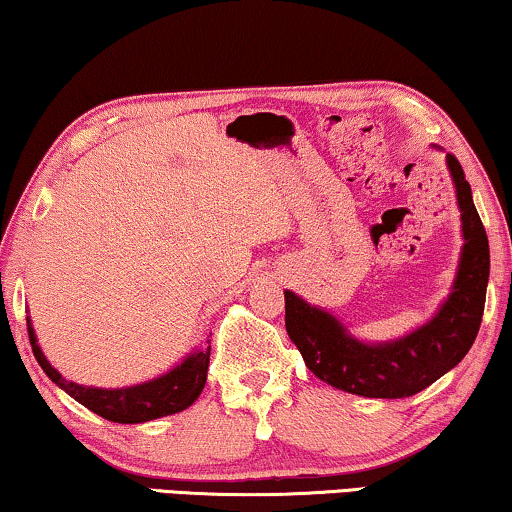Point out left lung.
<instances>
[{
  "label": "left lung",
  "mask_w": 512,
  "mask_h": 512,
  "mask_svg": "<svg viewBox=\"0 0 512 512\" xmlns=\"http://www.w3.org/2000/svg\"><path fill=\"white\" fill-rule=\"evenodd\" d=\"M461 212V256L450 296L403 338L363 342L331 312L284 291L286 333L319 380L366 398L415 396L464 359L480 331L489 282V242L459 160L447 153Z\"/></svg>",
  "instance_id": "left-lung-1"
}]
</instances>
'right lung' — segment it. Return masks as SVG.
<instances>
[{
	"instance_id": "1",
	"label": "right lung",
	"mask_w": 512,
	"mask_h": 512,
	"mask_svg": "<svg viewBox=\"0 0 512 512\" xmlns=\"http://www.w3.org/2000/svg\"><path fill=\"white\" fill-rule=\"evenodd\" d=\"M27 333H30L32 352L37 356L39 366L44 368V373L58 384V387L86 405L88 410H93L95 415H100L109 422L118 424H144L151 419L177 415V412L186 410L188 405L198 401L207 382V368H209V349L212 342L207 340V347L195 349L186 356L184 361L167 370V373L153 377L149 382L130 384V387H118V389H102V387H83L67 377H62L55 370L48 359L41 352L37 333H34L32 321L27 319Z\"/></svg>"
}]
</instances>
